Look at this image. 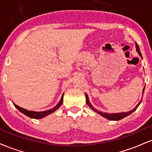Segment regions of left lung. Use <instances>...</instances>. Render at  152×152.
I'll list each match as a JSON object with an SVG mask.
<instances>
[{"mask_svg": "<svg viewBox=\"0 0 152 152\" xmlns=\"http://www.w3.org/2000/svg\"><path fill=\"white\" fill-rule=\"evenodd\" d=\"M136 48H137V53H139V55L142 58V53H141L140 52V49H139V47L138 46V44L137 43H136ZM144 88H145V86L144 87V88H143V94H144ZM86 104H88V106H89V107L93 111H95V112H97L99 114L102 115V116H104V117H105L106 118H107V119L109 120H112V121H118V120H120L121 119V118L126 117V116H129V115H130L132 113H133L134 111H135L136 109H137L138 106H139V104H141V102H142V101H141L139 103V104H137V106H136L135 108H134V109H132V111H128V112H121V113H116V114H108V113H105V112H102V111H98L97 109H96L93 106L91 105V104L90 102H89V99H88V95L86 94Z\"/></svg>", "mask_w": 152, "mask_h": 152, "instance_id": "1", "label": "left lung"}]
</instances>
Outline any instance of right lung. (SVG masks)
<instances>
[{
  "mask_svg": "<svg viewBox=\"0 0 152 152\" xmlns=\"http://www.w3.org/2000/svg\"><path fill=\"white\" fill-rule=\"evenodd\" d=\"M64 94H63L61 98L60 102L58 103V104H57V105L55 107H53V109H51L47 110V111H40V112H38V111H28V110H26L25 109H23V108L20 107V106H17L16 104H14L15 107L18 109V110L19 111H20V112L23 113V114L26 115V116H28V117L33 118H36V119H40V118H42L43 117H45V116H48V115H49L50 114H51V113L54 112V111H55L56 110L58 109V108L62 105L63 99H63V98H64Z\"/></svg>",
  "mask_w": 152,
  "mask_h": 152,
  "instance_id": "add662e5",
  "label": "right lung"
}]
</instances>
